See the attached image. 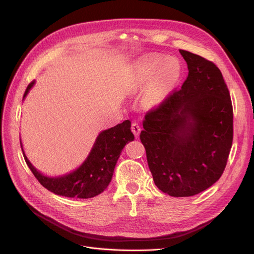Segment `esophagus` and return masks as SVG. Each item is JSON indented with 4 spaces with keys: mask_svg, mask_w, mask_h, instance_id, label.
<instances>
[{
    "mask_svg": "<svg viewBox=\"0 0 254 254\" xmlns=\"http://www.w3.org/2000/svg\"><path fill=\"white\" fill-rule=\"evenodd\" d=\"M131 130H132L133 134H134L135 136H137V135L140 134V132H141V127H140L139 124H137L136 122H133L132 125H131Z\"/></svg>",
    "mask_w": 254,
    "mask_h": 254,
    "instance_id": "esophagus-1",
    "label": "esophagus"
}]
</instances>
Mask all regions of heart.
<instances>
[{"instance_id":"b5f03b06","label":"heart","mask_w":254,"mask_h":254,"mask_svg":"<svg viewBox=\"0 0 254 254\" xmlns=\"http://www.w3.org/2000/svg\"><path fill=\"white\" fill-rule=\"evenodd\" d=\"M182 76L180 61L174 57L153 55L136 61L129 76L132 90L145 88L143 102L148 107L162 104L170 96Z\"/></svg>"}]
</instances>
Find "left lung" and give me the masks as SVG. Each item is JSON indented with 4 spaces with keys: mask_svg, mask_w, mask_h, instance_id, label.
<instances>
[{
    "mask_svg": "<svg viewBox=\"0 0 254 254\" xmlns=\"http://www.w3.org/2000/svg\"><path fill=\"white\" fill-rule=\"evenodd\" d=\"M189 75L157 109L145 115L140 139L153 181L163 193L190 197L224 173L233 140V109L219 68L179 51Z\"/></svg>",
    "mask_w": 254,
    "mask_h": 254,
    "instance_id": "8db88e82",
    "label": "left lung"
}]
</instances>
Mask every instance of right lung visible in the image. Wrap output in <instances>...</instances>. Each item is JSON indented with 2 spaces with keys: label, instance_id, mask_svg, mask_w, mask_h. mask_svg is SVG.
I'll list each match as a JSON object with an SVG mask.
<instances>
[{
  "label": "right lung",
  "instance_id": "add662e5",
  "mask_svg": "<svg viewBox=\"0 0 254 254\" xmlns=\"http://www.w3.org/2000/svg\"><path fill=\"white\" fill-rule=\"evenodd\" d=\"M35 82L28 84L23 99L27 96ZM130 127L131 122L126 120L117 126L103 130L98 133L88 157L81 165L71 173L55 177L38 171L26 157L22 142L21 147L30 171L45 189L56 195L87 199L99 195L108 188L122 150L128 142L134 140Z\"/></svg>",
  "mask_w": 254,
  "mask_h": 254
}]
</instances>
